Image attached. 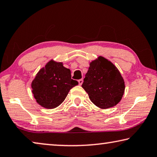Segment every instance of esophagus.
<instances>
[{"label": "esophagus", "mask_w": 157, "mask_h": 157, "mask_svg": "<svg viewBox=\"0 0 157 157\" xmlns=\"http://www.w3.org/2000/svg\"><path fill=\"white\" fill-rule=\"evenodd\" d=\"M78 81L79 85H82V83H83V78H81V79H79Z\"/></svg>", "instance_id": "1"}]
</instances>
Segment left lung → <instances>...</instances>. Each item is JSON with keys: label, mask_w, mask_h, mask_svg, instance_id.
<instances>
[{"label": "left lung", "mask_w": 157, "mask_h": 157, "mask_svg": "<svg viewBox=\"0 0 157 157\" xmlns=\"http://www.w3.org/2000/svg\"><path fill=\"white\" fill-rule=\"evenodd\" d=\"M82 88L94 105L106 109L120 102L125 86L116 67L107 59L99 56L90 64Z\"/></svg>", "instance_id": "8db88e82"}]
</instances>
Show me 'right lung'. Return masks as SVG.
I'll return each instance as SVG.
<instances>
[{"instance_id": "right-lung-1", "label": "right lung", "mask_w": 157, "mask_h": 157, "mask_svg": "<svg viewBox=\"0 0 157 157\" xmlns=\"http://www.w3.org/2000/svg\"><path fill=\"white\" fill-rule=\"evenodd\" d=\"M71 71L62 63L51 60L37 74L31 84L36 101L46 109H54L65 99L69 90L78 85Z\"/></svg>"}]
</instances>
